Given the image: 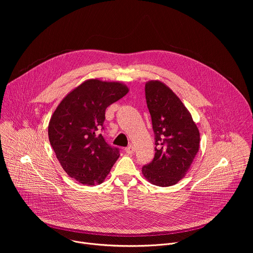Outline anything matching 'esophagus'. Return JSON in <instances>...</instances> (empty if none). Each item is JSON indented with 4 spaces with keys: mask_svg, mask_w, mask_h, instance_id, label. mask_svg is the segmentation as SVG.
<instances>
[{
    "mask_svg": "<svg viewBox=\"0 0 253 253\" xmlns=\"http://www.w3.org/2000/svg\"><path fill=\"white\" fill-rule=\"evenodd\" d=\"M134 147L132 146V145H129L128 147H126L125 148V152L127 153V154H129V155H131V154H133L134 153Z\"/></svg>",
    "mask_w": 253,
    "mask_h": 253,
    "instance_id": "34e87169",
    "label": "esophagus"
}]
</instances>
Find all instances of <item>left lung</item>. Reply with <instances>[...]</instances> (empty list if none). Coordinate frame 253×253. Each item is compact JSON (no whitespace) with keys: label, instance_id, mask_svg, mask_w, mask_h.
Masks as SVG:
<instances>
[{"label":"left lung","instance_id":"left-lung-1","mask_svg":"<svg viewBox=\"0 0 253 253\" xmlns=\"http://www.w3.org/2000/svg\"><path fill=\"white\" fill-rule=\"evenodd\" d=\"M145 96L156 147L142 174L154 185L172 186L184 178L199 150V130L182 101L161 81L146 82Z\"/></svg>","mask_w":253,"mask_h":253}]
</instances>
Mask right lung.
Here are the masks:
<instances>
[{
    "instance_id": "1",
    "label": "right lung",
    "mask_w": 253,
    "mask_h": 253,
    "mask_svg": "<svg viewBox=\"0 0 253 253\" xmlns=\"http://www.w3.org/2000/svg\"><path fill=\"white\" fill-rule=\"evenodd\" d=\"M120 82L89 79L68 93L53 113L48 135L65 172L85 185L101 184L119 158L100 134L106 108L124 97Z\"/></svg>"
}]
</instances>
